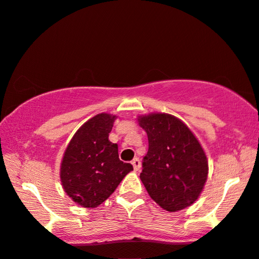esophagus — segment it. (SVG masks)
<instances>
[{
  "mask_svg": "<svg viewBox=\"0 0 259 259\" xmlns=\"http://www.w3.org/2000/svg\"><path fill=\"white\" fill-rule=\"evenodd\" d=\"M132 164H133V167H134V171H140V168H141V162H140L139 158H134L132 160Z\"/></svg>",
  "mask_w": 259,
  "mask_h": 259,
  "instance_id": "34e87169",
  "label": "esophagus"
}]
</instances>
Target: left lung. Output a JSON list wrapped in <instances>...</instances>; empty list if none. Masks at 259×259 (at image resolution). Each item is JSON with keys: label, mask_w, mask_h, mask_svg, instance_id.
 <instances>
[{"label": "left lung", "mask_w": 259, "mask_h": 259, "mask_svg": "<svg viewBox=\"0 0 259 259\" xmlns=\"http://www.w3.org/2000/svg\"><path fill=\"white\" fill-rule=\"evenodd\" d=\"M147 132L148 148L140 179L149 196L175 212L197 200L207 178V159L192 131L168 113L139 117Z\"/></svg>", "instance_id": "1"}]
</instances>
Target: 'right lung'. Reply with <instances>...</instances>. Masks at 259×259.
<instances>
[{
	"label": "right lung",
	"mask_w": 259,
	"mask_h": 259,
	"mask_svg": "<svg viewBox=\"0 0 259 259\" xmlns=\"http://www.w3.org/2000/svg\"><path fill=\"white\" fill-rule=\"evenodd\" d=\"M116 116L100 113L84 122L67 146L61 164L63 189L82 207H96L111 195L132 164L119 159L109 141Z\"/></svg>",
	"instance_id": "add662e5"
}]
</instances>
